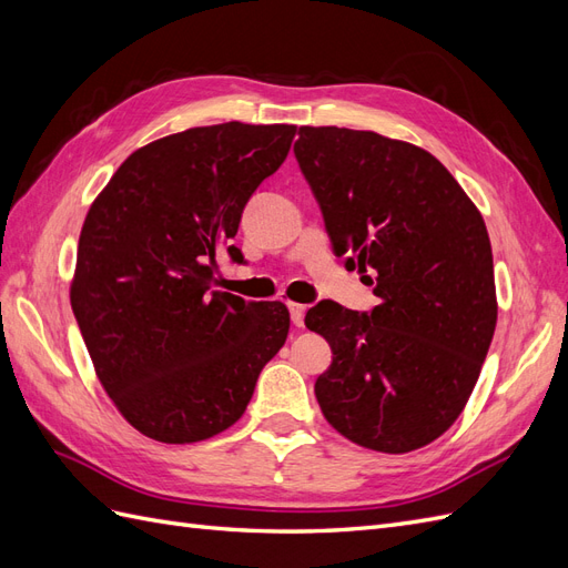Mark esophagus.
I'll use <instances>...</instances> for the list:
<instances>
[{"instance_id": "34e87169", "label": "esophagus", "mask_w": 568, "mask_h": 568, "mask_svg": "<svg viewBox=\"0 0 568 568\" xmlns=\"http://www.w3.org/2000/svg\"><path fill=\"white\" fill-rule=\"evenodd\" d=\"M288 313H291V322H294L296 326H303V320H305V305L288 303Z\"/></svg>"}]
</instances>
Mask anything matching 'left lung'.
I'll return each instance as SVG.
<instances>
[{
	"mask_svg": "<svg viewBox=\"0 0 568 568\" xmlns=\"http://www.w3.org/2000/svg\"><path fill=\"white\" fill-rule=\"evenodd\" d=\"M296 161L332 251L367 274L369 313L320 301L332 346L315 395L341 436L400 455L448 432L490 348L497 301L486 222L432 153L376 132L301 128Z\"/></svg>",
	"mask_w": 568,
	"mask_h": 568,
	"instance_id": "8db88e82",
	"label": "left lung"
}]
</instances>
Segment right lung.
<instances>
[{
	"label": "right lung",
	"mask_w": 568,
	"mask_h": 568,
	"mask_svg": "<svg viewBox=\"0 0 568 568\" xmlns=\"http://www.w3.org/2000/svg\"><path fill=\"white\" fill-rule=\"evenodd\" d=\"M296 125L163 136L115 170L84 217L71 305L109 398L136 432L196 443L230 428L288 334L280 301L213 288L217 248L284 163Z\"/></svg>",
	"instance_id": "obj_1"
}]
</instances>
